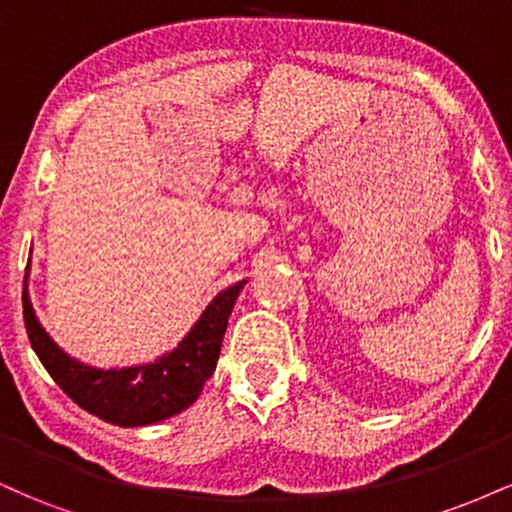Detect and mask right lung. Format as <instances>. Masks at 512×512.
I'll return each instance as SVG.
<instances>
[{
	"mask_svg": "<svg viewBox=\"0 0 512 512\" xmlns=\"http://www.w3.org/2000/svg\"><path fill=\"white\" fill-rule=\"evenodd\" d=\"M245 284L248 279L216 293L173 351L139 366L96 368L69 356L35 317L26 286L23 320L40 363L81 409L122 428L149 426L180 414L202 395V387L219 361L228 317Z\"/></svg>",
	"mask_w": 512,
	"mask_h": 512,
	"instance_id": "obj_1",
	"label": "right lung"
}]
</instances>
